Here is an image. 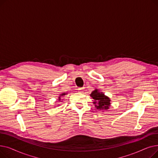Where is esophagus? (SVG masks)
Returning a JSON list of instances; mask_svg holds the SVG:
<instances>
[{"mask_svg":"<svg viewBox=\"0 0 158 158\" xmlns=\"http://www.w3.org/2000/svg\"><path fill=\"white\" fill-rule=\"evenodd\" d=\"M77 89L79 91V92H82V91H83V90L85 89V88H79Z\"/></svg>","mask_w":158,"mask_h":158,"instance_id":"esophagus-1","label":"esophagus"}]
</instances>
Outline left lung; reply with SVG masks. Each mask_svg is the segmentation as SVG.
<instances>
[{
    "mask_svg": "<svg viewBox=\"0 0 158 158\" xmlns=\"http://www.w3.org/2000/svg\"><path fill=\"white\" fill-rule=\"evenodd\" d=\"M90 97L94 99L93 103L98 110H107L110 109L111 106V99L109 97L104 95L98 89H95L90 94Z\"/></svg>",
    "mask_w": 158,
    "mask_h": 158,
    "instance_id": "left-lung-1",
    "label": "left lung"
}]
</instances>
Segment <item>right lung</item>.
<instances>
[{"label": "right lung", "mask_w": 158, "mask_h": 158, "mask_svg": "<svg viewBox=\"0 0 158 158\" xmlns=\"http://www.w3.org/2000/svg\"><path fill=\"white\" fill-rule=\"evenodd\" d=\"M68 93H62V94H61L60 95V96L59 97H58V99H57V100H58V102H62V101H63V99L64 98H63V97H63V96H64L65 95H66V94H67Z\"/></svg>", "instance_id": "add662e5"}]
</instances>
